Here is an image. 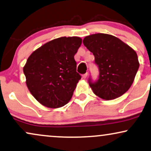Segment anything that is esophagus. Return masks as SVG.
Listing matches in <instances>:
<instances>
[{"mask_svg": "<svg viewBox=\"0 0 151 151\" xmlns=\"http://www.w3.org/2000/svg\"><path fill=\"white\" fill-rule=\"evenodd\" d=\"M87 76H88V72H86V73L84 74H83V75H82V78H83V79H86Z\"/></svg>", "mask_w": 151, "mask_h": 151, "instance_id": "34e87169", "label": "esophagus"}]
</instances>
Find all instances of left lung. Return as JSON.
I'll use <instances>...</instances> for the list:
<instances>
[{
    "mask_svg": "<svg viewBox=\"0 0 151 151\" xmlns=\"http://www.w3.org/2000/svg\"><path fill=\"white\" fill-rule=\"evenodd\" d=\"M83 43L93 53L100 70L98 81H88L94 94L103 100H111L126 93L139 67L136 51L119 38L109 34L86 36Z\"/></svg>",
    "mask_w": 151,
    "mask_h": 151,
    "instance_id": "8db88e82",
    "label": "left lung"
}]
</instances>
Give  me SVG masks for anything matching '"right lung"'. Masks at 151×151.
Wrapping results in <instances>:
<instances>
[{"label": "right lung", "instance_id": "obj_1", "mask_svg": "<svg viewBox=\"0 0 151 151\" xmlns=\"http://www.w3.org/2000/svg\"><path fill=\"white\" fill-rule=\"evenodd\" d=\"M79 37H61L36 49L23 68L30 93L43 106L56 109L68 104L81 76L74 56Z\"/></svg>", "mask_w": 151, "mask_h": 151}]
</instances>
